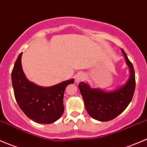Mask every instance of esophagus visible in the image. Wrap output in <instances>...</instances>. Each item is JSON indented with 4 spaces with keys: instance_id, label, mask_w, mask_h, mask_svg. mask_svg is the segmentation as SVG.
Instances as JSON below:
<instances>
[{
    "instance_id": "esophagus-1",
    "label": "esophagus",
    "mask_w": 147,
    "mask_h": 147,
    "mask_svg": "<svg viewBox=\"0 0 147 147\" xmlns=\"http://www.w3.org/2000/svg\"><path fill=\"white\" fill-rule=\"evenodd\" d=\"M85 78V76L84 74H78L76 76H75V81L76 83H77V84H78V83H80L81 81H82L83 80H84Z\"/></svg>"
}]
</instances>
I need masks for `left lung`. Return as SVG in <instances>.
<instances>
[{"mask_svg": "<svg viewBox=\"0 0 147 147\" xmlns=\"http://www.w3.org/2000/svg\"><path fill=\"white\" fill-rule=\"evenodd\" d=\"M122 51L129 69V77L125 84L110 91L99 88H93L88 83L78 84L85 107L90 117L96 120L106 122L115 118L127 108L132 99L135 89V74L132 63L123 49Z\"/></svg>", "mask_w": 147, "mask_h": 147, "instance_id": "1", "label": "left lung"}]
</instances>
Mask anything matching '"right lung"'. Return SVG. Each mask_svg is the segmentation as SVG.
<instances>
[{
    "instance_id": "obj_1",
    "label": "right lung",
    "mask_w": 147,
    "mask_h": 147,
    "mask_svg": "<svg viewBox=\"0 0 147 147\" xmlns=\"http://www.w3.org/2000/svg\"><path fill=\"white\" fill-rule=\"evenodd\" d=\"M22 53L18 56L11 74L16 100L21 110L34 122L51 124L62 115L64 90L74 78L49 87H43L30 81L25 76L21 63Z\"/></svg>"
}]
</instances>
